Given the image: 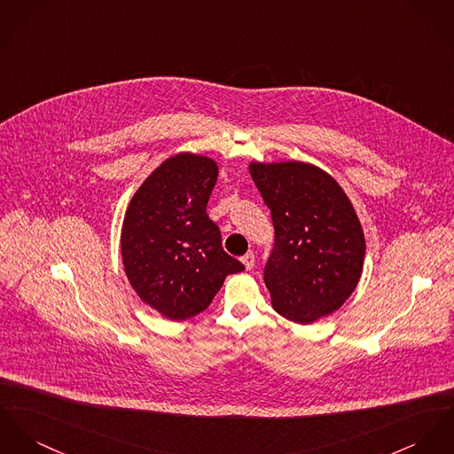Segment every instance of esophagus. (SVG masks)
Returning <instances> with one entry per match:
<instances>
[{"mask_svg": "<svg viewBox=\"0 0 454 454\" xmlns=\"http://www.w3.org/2000/svg\"><path fill=\"white\" fill-rule=\"evenodd\" d=\"M242 262H244L245 270L250 271L254 268V262H255L254 254H245L244 257H242Z\"/></svg>", "mask_w": 454, "mask_h": 454, "instance_id": "34e87169", "label": "esophagus"}]
</instances>
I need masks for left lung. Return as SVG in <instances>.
<instances>
[{"mask_svg":"<svg viewBox=\"0 0 454 454\" xmlns=\"http://www.w3.org/2000/svg\"><path fill=\"white\" fill-rule=\"evenodd\" d=\"M248 173L277 233L264 270L275 311L299 325L335 313L357 286L366 252L348 193L309 162H250Z\"/></svg>","mask_w":454,"mask_h":454,"instance_id":"8db88e82","label":"left lung"}]
</instances>
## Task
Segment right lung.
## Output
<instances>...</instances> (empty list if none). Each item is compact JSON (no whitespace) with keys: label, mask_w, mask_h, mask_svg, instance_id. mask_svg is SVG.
Wrapping results in <instances>:
<instances>
[{"label":"right lung","mask_w":454,"mask_h":454,"mask_svg":"<svg viewBox=\"0 0 454 454\" xmlns=\"http://www.w3.org/2000/svg\"><path fill=\"white\" fill-rule=\"evenodd\" d=\"M217 173L214 159L179 152L141 183L124 214V273L141 301L171 321L206 311L224 278L245 270L223 250L206 212Z\"/></svg>","instance_id":"add662e5"}]
</instances>
